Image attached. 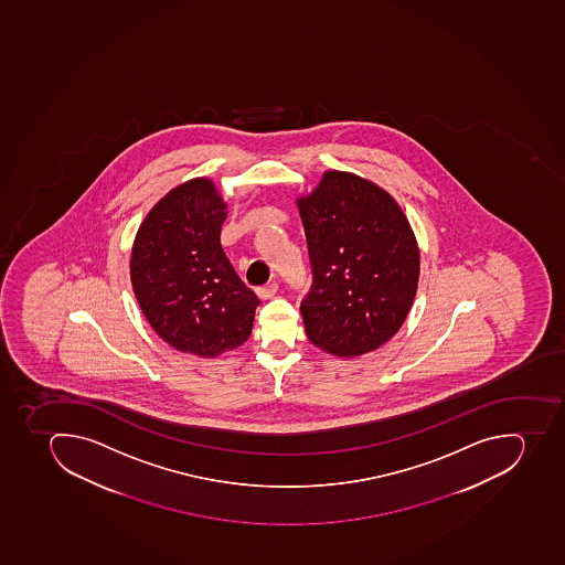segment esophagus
<instances>
[{"mask_svg": "<svg viewBox=\"0 0 565 565\" xmlns=\"http://www.w3.org/2000/svg\"><path fill=\"white\" fill-rule=\"evenodd\" d=\"M277 289H279L277 282H268V285L259 286V288L256 289V294L259 295L262 299H270V297L276 295Z\"/></svg>", "mask_w": 565, "mask_h": 565, "instance_id": "esophagus-1", "label": "esophagus"}]
</instances>
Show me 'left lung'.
<instances>
[{
    "mask_svg": "<svg viewBox=\"0 0 565 565\" xmlns=\"http://www.w3.org/2000/svg\"><path fill=\"white\" fill-rule=\"evenodd\" d=\"M311 263L300 302L306 334L334 356H358L388 342L417 294V242L409 222L380 185L326 171L297 200Z\"/></svg>",
    "mask_w": 565,
    "mask_h": 565,
    "instance_id": "obj_1",
    "label": "left lung"
}]
</instances>
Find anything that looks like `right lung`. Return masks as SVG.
I'll use <instances>...</instances> for the list:
<instances>
[{"instance_id":"right-lung-1","label":"right lung","mask_w":565,"mask_h":565,"mask_svg":"<svg viewBox=\"0 0 565 565\" xmlns=\"http://www.w3.org/2000/svg\"><path fill=\"white\" fill-rule=\"evenodd\" d=\"M209 179L171 190L134 242L130 279L142 315L177 351L214 358L250 337L257 295L220 243L227 218Z\"/></svg>"}]
</instances>
